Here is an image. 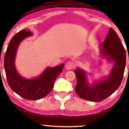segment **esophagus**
<instances>
[{
	"mask_svg": "<svg viewBox=\"0 0 129 129\" xmlns=\"http://www.w3.org/2000/svg\"><path fill=\"white\" fill-rule=\"evenodd\" d=\"M75 67V63L72 61L68 62L66 64V65H65V68H66V69L68 70L72 69Z\"/></svg>",
	"mask_w": 129,
	"mask_h": 129,
	"instance_id": "esophagus-1",
	"label": "esophagus"
}]
</instances>
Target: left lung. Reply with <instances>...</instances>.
<instances>
[{
	"instance_id": "8db88e82",
	"label": "left lung",
	"mask_w": 129,
	"mask_h": 129,
	"mask_svg": "<svg viewBox=\"0 0 129 129\" xmlns=\"http://www.w3.org/2000/svg\"><path fill=\"white\" fill-rule=\"evenodd\" d=\"M99 47L100 56L113 63L108 76L90 85L85 71L80 68L75 71L77 80L76 92L80 98L89 101H101L112 94L121 85L125 68V50L112 28H110L104 42L100 44Z\"/></svg>"
}]
</instances>
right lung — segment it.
I'll return each mask as SVG.
<instances>
[{
	"mask_svg": "<svg viewBox=\"0 0 129 129\" xmlns=\"http://www.w3.org/2000/svg\"><path fill=\"white\" fill-rule=\"evenodd\" d=\"M32 35L29 30L23 29L14 36L6 52L4 67L8 85L12 90L24 99L37 100L44 97L52 90L54 82L61 73L64 64L47 67L38 77L30 79L19 75L15 67L17 48L21 41Z\"/></svg>",
	"mask_w": 129,
	"mask_h": 129,
	"instance_id": "add662e5",
	"label": "right lung"
}]
</instances>
